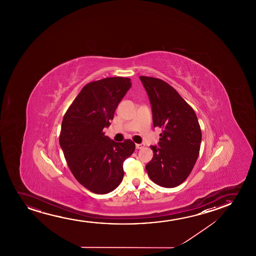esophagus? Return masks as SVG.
Returning <instances> with one entry per match:
<instances>
[{
	"label": "esophagus",
	"instance_id": "1",
	"mask_svg": "<svg viewBox=\"0 0 256 256\" xmlns=\"http://www.w3.org/2000/svg\"><path fill=\"white\" fill-rule=\"evenodd\" d=\"M136 147L137 150H140V148H142L144 147V144H136Z\"/></svg>",
	"mask_w": 256,
	"mask_h": 256
}]
</instances>
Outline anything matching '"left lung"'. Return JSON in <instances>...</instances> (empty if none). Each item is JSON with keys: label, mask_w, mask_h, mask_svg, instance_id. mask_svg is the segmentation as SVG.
<instances>
[{"label": "left lung", "mask_w": 256, "mask_h": 256, "mask_svg": "<svg viewBox=\"0 0 256 256\" xmlns=\"http://www.w3.org/2000/svg\"><path fill=\"white\" fill-rule=\"evenodd\" d=\"M147 91L154 128H162L158 146H150L153 158L148 175L158 186L173 188L192 170L200 154L202 133L192 108L172 86L156 78L140 76Z\"/></svg>", "instance_id": "8db88e82"}]
</instances>
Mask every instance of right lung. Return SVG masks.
Returning <instances> with one entry per match:
<instances>
[{"mask_svg":"<svg viewBox=\"0 0 256 256\" xmlns=\"http://www.w3.org/2000/svg\"><path fill=\"white\" fill-rule=\"evenodd\" d=\"M131 88L128 78H106L86 84L64 116L60 147L78 182L96 194L110 192L124 175L123 162L136 150L131 140L106 136L117 106Z\"/></svg>","mask_w":256,"mask_h":256,"instance_id":"right-lung-1","label":"right lung"}]
</instances>
